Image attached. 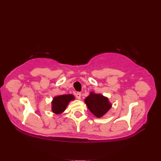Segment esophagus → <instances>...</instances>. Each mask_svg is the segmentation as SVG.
Instances as JSON below:
<instances>
[{
	"instance_id": "34e87169",
	"label": "esophagus",
	"mask_w": 161,
	"mask_h": 161,
	"mask_svg": "<svg viewBox=\"0 0 161 161\" xmlns=\"http://www.w3.org/2000/svg\"><path fill=\"white\" fill-rule=\"evenodd\" d=\"M75 96H76L77 99H78V100H80V99H81V93H77L76 94H75Z\"/></svg>"
}]
</instances>
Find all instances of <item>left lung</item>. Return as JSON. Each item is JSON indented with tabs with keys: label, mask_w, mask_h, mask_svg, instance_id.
<instances>
[{
	"label": "left lung",
	"mask_w": 161,
	"mask_h": 161,
	"mask_svg": "<svg viewBox=\"0 0 161 161\" xmlns=\"http://www.w3.org/2000/svg\"><path fill=\"white\" fill-rule=\"evenodd\" d=\"M84 102L90 111L97 118H102L112 107L108 97L102 94L95 93L93 91L85 98Z\"/></svg>",
	"instance_id": "left-lung-1"
}]
</instances>
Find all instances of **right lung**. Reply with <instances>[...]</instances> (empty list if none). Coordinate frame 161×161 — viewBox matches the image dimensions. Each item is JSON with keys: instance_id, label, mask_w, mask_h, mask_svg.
I'll use <instances>...</instances> for the list:
<instances>
[{"instance_id": "obj_1", "label": "right lung", "mask_w": 161, "mask_h": 161, "mask_svg": "<svg viewBox=\"0 0 161 161\" xmlns=\"http://www.w3.org/2000/svg\"><path fill=\"white\" fill-rule=\"evenodd\" d=\"M75 100L73 95H61L55 96L52 101V111L55 114H61L66 110L68 103Z\"/></svg>"}]
</instances>
